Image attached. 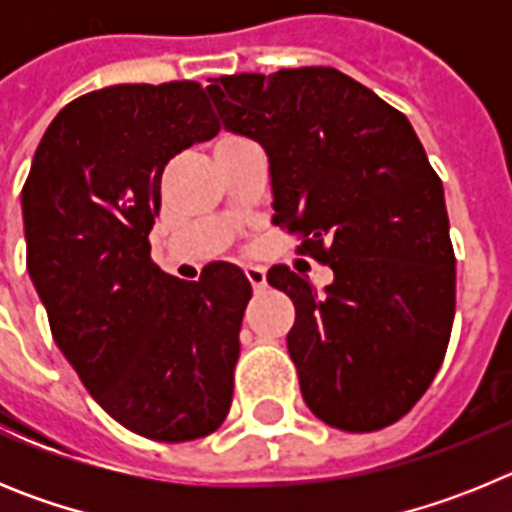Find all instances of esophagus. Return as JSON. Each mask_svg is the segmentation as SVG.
I'll return each mask as SVG.
<instances>
[{"label":"esophagus","mask_w":512,"mask_h":512,"mask_svg":"<svg viewBox=\"0 0 512 512\" xmlns=\"http://www.w3.org/2000/svg\"><path fill=\"white\" fill-rule=\"evenodd\" d=\"M246 277L251 282L253 292H264L266 289V271L261 266H246Z\"/></svg>","instance_id":"obj_1"}]
</instances>
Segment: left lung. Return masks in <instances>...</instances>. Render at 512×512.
<instances>
[{"instance_id":"8db88e82","label":"left lung","mask_w":512,"mask_h":512,"mask_svg":"<svg viewBox=\"0 0 512 512\" xmlns=\"http://www.w3.org/2000/svg\"><path fill=\"white\" fill-rule=\"evenodd\" d=\"M207 87L223 125L269 156L274 223L333 269L325 295L289 266L287 333L307 408L348 433L410 413L441 369L456 307L443 184L408 117L328 66L233 74Z\"/></svg>"}]
</instances>
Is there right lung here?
<instances>
[{
    "mask_svg": "<svg viewBox=\"0 0 512 512\" xmlns=\"http://www.w3.org/2000/svg\"><path fill=\"white\" fill-rule=\"evenodd\" d=\"M205 92L169 81L74 99L22 187L27 271L53 341L117 423L166 443L210 436L228 415L251 300L238 266L182 282L151 259L164 166L220 130Z\"/></svg>",
    "mask_w": 512,
    "mask_h": 512,
    "instance_id": "right-lung-1",
    "label": "right lung"
}]
</instances>
